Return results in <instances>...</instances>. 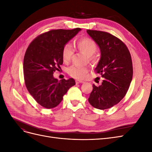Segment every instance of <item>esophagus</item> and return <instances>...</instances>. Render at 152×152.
I'll return each instance as SVG.
<instances>
[{
    "label": "esophagus",
    "instance_id": "1",
    "mask_svg": "<svg viewBox=\"0 0 152 152\" xmlns=\"http://www.w3.org/2000/svg\"><path fill=\"white\" fill-rule=\"evenodd\" d=\"M75 82H76V84H83V83H84V81H81V80H77L75 81Z\"/></svg>",
    "mask_w": 152,
    "mask_h": 152
}]
</instances>
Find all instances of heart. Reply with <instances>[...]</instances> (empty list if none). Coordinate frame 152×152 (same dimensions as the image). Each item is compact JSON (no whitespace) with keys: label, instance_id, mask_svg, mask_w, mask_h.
<instances>
[{"label":"heart","instance_id":"b5f03b06","mask_svg":"<svg viewBox=\"0 0 152 152\" xmlns=\"http://www.w3.org/2000/svg\"><path fill=\"white\" fill-rule=\"evenodd\" d=\"M75 47L79 51L84 54L88 58L89 60L94 61L95 58L93 56L97 50V45L93 40L88 37H83L78 40L75 43ZM73 55V50L70 44H67L64 46L62 50V57L65 63L70 62ZM87 72V69L84 67L72 66L68 70L70 76L78 79H84Z\"/></svg>","mask_w":152,"mask_h":152}]
</instances>
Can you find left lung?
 <instances>
[{
    "label": "left lung",
    "mask_w": 152,
    "mask_h": 152,
    "mask_svg": "<svg viewBox=\"0 0 152 152\" xmlns=\"http://www.w3.org/2000/svg\"><path fill=\"white\" fill-rule=\"evenodd\" d=\"M87 33L99 48L101 58L95 70L103 77L102 85L93 84L88 101L96 108L108 109L120 102L129 87L133 74L131 54L112 34L90 30Z\"/></svg>",
    "instance_id": "left-lung-1"
}]
</instances>
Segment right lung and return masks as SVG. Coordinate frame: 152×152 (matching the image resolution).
Here are the masks:
<instances>
[{
  "label": "right lung",
  "mask_w": 152,
  "mask_h": 152,
  "mask_svg": "<svg viewBox=\"0 0 152 152\" xmlns=\"http://www.w3.org/2000/svg\"><path fill=\"white\" fill-rule=\"evenodd\" d=\"M80 30L79 28L50 30L35 38L26 50L23 60L26 87L36 102L45 108L57 107L68 90L75 85L72 78L58 80L53 73L63 63L64 46Z\"/></svg>",
  "instance_id": "obj_1"
}]
</instances>
